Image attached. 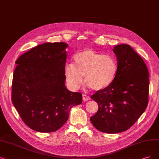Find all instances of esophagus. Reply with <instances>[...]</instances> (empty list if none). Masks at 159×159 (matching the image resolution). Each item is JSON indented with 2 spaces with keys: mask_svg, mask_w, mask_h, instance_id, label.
<instances>
[{
  "mask_svg": "<svg viewBox=\"0 0 159 159\" xmlns=\"http://www.w3.org/2000/svg\"><path fill=\"white\" fill-rule=\"evenodd\" d=\"M83 99L84 102L89 101V99H90V96H87V95H86V94H84V95L83 96Z\"/></svg>",
  "mask_w": 159,
  "mask_h": 159,
  "instance_id": "obj_1",
  "label": "esophagus"
}]
</instances>
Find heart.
I'll return each instance as SVG.
<instances>
[{"label": "heart", "mask_w": 159, "mask_h": 159, "mask_svg": "<svg viewBox=\"0 0 159 159\" xmlns=\"http://www.w3.org/2000/svg\"><path fill=\"white\" fill-rule=\"evenodd\" d=\"M73 59L74 63H68L64 67L66 83L73 90L79 89L83 75L89 86L99 90L112 83L118 73V62L111 55L88 48L76 53Z\"/></svg>", "instance_id": "b5f03b06"}]
</instances>
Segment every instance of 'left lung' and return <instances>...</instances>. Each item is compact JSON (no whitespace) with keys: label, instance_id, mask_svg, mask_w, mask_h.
<instances>
[{"label":"left lung","instance_id":"left-lung-1","mask_svg":"<svg viewBox=\"0 0 159 159\" xmlns=\"http://www.w3.org/2000/svg\"><path fill=\"white\" fill-rule=\"evenodd\" d=\"M119 70L109 86L98 90L91 98L98 104V112L90 118L97 130L108 134L127 130L148 107L149 79L148 67L130 46L114 47Z\"/></svg>","mask_w":159,"mask_h":159}]
</instances>
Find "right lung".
<instances>
[{
    "instance_id": "right-lung-1",
    "label": "right lung",
    "mask_w": 159,
    "mask_h": 159,
    "mask_svg": "<svg viewBox=\"0 0 159 159\" xmlns=\"http://www.w3.org/2000/svg\"><path fill=\"white\" fill-rule=\"evenodd\" d=\"M67 46L65 43H46L16 61L11 102L23 122L34 131H57L67 122L71 107L82 103V93L70 92L65 86Z\"/></svg>"
}]
</instances>
